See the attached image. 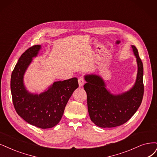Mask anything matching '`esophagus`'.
I'll return each mask as SVG.
<instances>
[{"mask_svg": "<svg viewBox=\"0 0 157 157\" xmlns=\"http://www.w3.org/2000/svg\"><path fill=\"white\" fill-rule=\"evenodd\" d=\"M78 83H79V87H82V86H83V85L85 84V80H84L83 78L81 77L78 79Z\"/></svg>", "mask_w": 157, "mask_h": 157, "instance_id": "esophagus-1", "label": "esophagus"}]
</instances>
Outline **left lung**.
Here are the masks:
<instances>
[{
    "label": "left lung",
    "instance_id": "obj_1",
    "mask_svg": "<svg viewBox=\"0 0 157 157\" xmlns=\"http://www.w3.org/2000/svg\"><path fill=\"white\" fill-rule=\"evenodd\" d=\"M136 58V82L129 90L112 94L99 75H85L84 89L87 96L88 111L91 121L100 127H114L127 122L141 105L144 96L143 64L136 46L131 45Z\"/></svg>",
    "mask_w": 157,
    "mask_h": 157
}]
</instances>
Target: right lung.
Instances as JSON below:
<instances>
[{
  "label": "right lung",
  "mask_w": 157,
  "mask_h": 157,
  "mask_svg": "<svg viewBox=\"0 0 157 157\" xmlns=\"http://www.w3.org/2000/svg\"><path fill=\"white\" fill-rule=\"evenodd\" d=\"M40 48V45H35L21 55L11 74L10 86L17 113L28 124L48 129L59 122L68 100L79 85L78 78H73L54 82L39 94L29 92L24 83V75Z\"/></svg>",
  "instance_id": "1"
}]
</instances>
